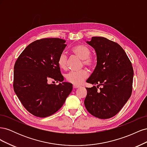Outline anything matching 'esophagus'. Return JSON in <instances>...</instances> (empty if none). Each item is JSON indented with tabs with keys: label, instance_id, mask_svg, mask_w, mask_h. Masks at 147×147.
<instances>
[{
	"label": "esophagus",
	"instance_id": "obj_1",
	"mask_svg": "<svg viewBox=\"0 0 147 147\" xmlns=\"http://www.w3.org/2000/svg\"><path fill=\"white\" fill-rule=\"evenodd\" d=\"M80 87L79 85H77V84H74L73 85V88H78Z\"/></svg>",
	"mask_w": 147,
	"mask_h": 147
}]
</instances>
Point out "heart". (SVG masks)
<instances>
[{"instance_id": "1", "label": "heart", "mask_w": 147, "mask_h": 147, "mask_svg": "<svg viewBox=\"0 0 147 147\" xmlns=\"http://www.w3.org/2000/svg\"><path fill=\"white\" fill-rule=\"evenodd\" d=\"M72 51L82 60L83 64L89 67L92 68L96 64V60L92 56H90L91 50L87 46L84 45H77L72 48ZM67 61V57L65 53H62L59 55L57 60V63L61 69H65ZM88 75V71L85 69L80 71H72L65 75L67 81L74 84H80L84 79Z\"/></svg>"}]
</instances>
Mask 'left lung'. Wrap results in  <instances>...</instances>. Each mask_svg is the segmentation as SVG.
<instances>
[{
	"label": "left lung",
	"instance_id": "left-lung-1",
	"mask_svg": "<svg viewBox=\"0 0 147 147\" xmlns=\"http://www.w3.org/2000/svg\"><path fill=\"white\" fill-rule=\"evenodd\" d=\"M86 43L95 50L97 65L87 83L84 104L88 112L100 119L116 115L130 98L134 70L126 53L117 43L102 37H93ZM101 86L99 90H97Z\"/></svg>",
	"mask_w": 147,
	"mask_h": 147
}]
</instances>
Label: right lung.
Returning a JSON list of instances; mask_svg holds the SVG:
<instances>
[{"label": "right lung", "mask_w": 147, "mask_h": 147, "mask_svg": "<svg viewBox=\"0 0 147 147\" xmlns=\"http://www.w3.org/2000/svg\"><path fill=\"white\" fill-rule=\"evenodd\" d=\"M65 42L58 38L35 40L24 49L15 64V92L24 108L35 117L45 118L56 113L72 91V83L63 82L57 63ZM50 79L62 83L48 84Z\"/></svg>", "instance_id": "obj_1"}]
</instances>
